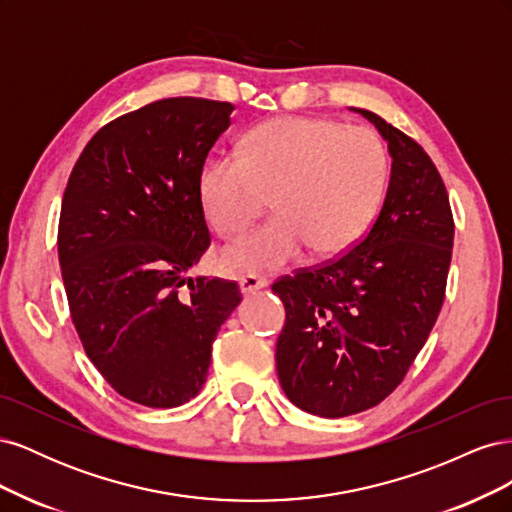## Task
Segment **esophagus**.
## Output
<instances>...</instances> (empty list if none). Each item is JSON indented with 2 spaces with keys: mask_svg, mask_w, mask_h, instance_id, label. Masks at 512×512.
<instances>
[{
  "mask_svg": "<svg viewBox=\"0 0 512 512\" xmlns=\"http://www.w3.org/2000/svg\"><path fill=\"white\" fill-rule=\"evenodd\" d=\"M265 286H267V280H265V277H260V275L247 273V275L239 277V288H241L243 294H252V292L265 288Z\"/></svg>",
  "mask_w": 512,
  "mask_h": 512,
  "instance_id": "1",
  "label": "esophagus"
}]
</instances>
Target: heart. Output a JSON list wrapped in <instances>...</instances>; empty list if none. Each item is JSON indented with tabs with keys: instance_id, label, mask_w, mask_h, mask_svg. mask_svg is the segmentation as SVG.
<instances>
[{
	"instance_id": "b5f03b06",
	"label": "heart",
	"mask_w": 512,
	"mask_h": 512,
	"mask_svg": "<svg viewBox=\"0 0 512 512\" xmlns=\"http://www.w3.org/2000/svg\"><path fill=\"white\" fill-rule=\"evenodd\" d=\"M389 158L367 128L333 119L277 117L243 138V156L220 153L200 170L198 190L209 224L237 235L265 211V226L226 245L222 265L232 273L273 271L307 245L318 256L346 252L374 222Z\"/></svg>"
}]
</instances>
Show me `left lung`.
<instances>
[{"instance_id": "obj_1", "label": "left lung", "mask_w": 512, "mask_h": 512, "mask_svg": "<svg viewBox=\"0 0 512 512\" xmlns=\"http://www.w3.org/2000/svg\"><path fill=\"white\" fill-rule=\"evenodd\" d=\"M391 156L380 215L350 252L273 284L286 307L275 365L294 406L342 418L378 406L404 380L438 320L455 224L423 147L376 113Z\"/></svg>"}]
</instances>
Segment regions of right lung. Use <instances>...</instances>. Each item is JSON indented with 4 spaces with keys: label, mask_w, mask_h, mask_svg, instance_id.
Instances as JSON below:
<instances>
[{
    "label": "right lung",
    "mask_w": 512,
    "mask_h": 512,
    "mask_svg": "<svg viewBox=\"0 0 512 512\" xmlns=\"http://www.w3.org/2000/svg\"><path fill=\"white\" fill-rule=\"evenodd\" d=\"M230 102L166 98L96 132L68 179L59 265L72 322L113 389L175 408L203 389L235 282L188 277L211 243L198 179ZM183 283L188 291H181Z\"/></svg>",
    "instance_id": "1"
}]
</instances>
